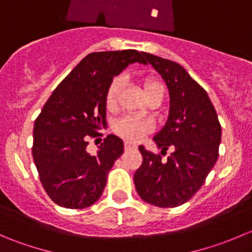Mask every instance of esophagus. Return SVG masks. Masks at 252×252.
I'll list each match as a JSON object with an SVG mask.
<instances>
[{
	"label": "esophagus",
	"mask_w": 252,
	"mask_h": 252,
	"mask_svg": "<svg viewBox=\"0 0 252 252\" xmlns=\"http://www.w3.org/2000/svg\"><path fill=\"white\" fill-rule=\"evenodd\" d=\"M124 149H126V151H131V150H136V145H134V144H131V142L126 141V144H124Z\"/></svg>",
	"instance_id": "esophagus-1"
}]
</instances>
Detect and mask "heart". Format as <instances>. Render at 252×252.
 I'll use <instances>...</instances> for the list:
<instances>
[{
  "instance_id": "b5f03b06",
  "label": "heart",
  "mask_w": 252,
  "mask_h": 252,
  "mask_svg": "<svg viewBox=\"0 0 252 252\" xmlns=\"http://www.w3.org/2000/svg\"><path fill=\"white\" fill-rule=\"evenodd\" d=\"M122 83L121 79H114L110 84L106 93V107L107 110H113L117 106V100H118L119 91H121ZM142 89L146 98L151 97L152 95L158 93H163L164 86L161 81L156 80L154 78H145L142 80ZM113 130L118 135L129 141H139L142 136L150 130V124L142 119L133 118V117H126L122 121L117 122L113 126Z\"/></svg>"
}]
</instances>
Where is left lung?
Wrapping results in <instances>:
<instances>
[{"instance_id": "8db88e82", "label": "left lung", "mask_w": 252, "mask_h": 252, "mask_svg": "<svg viewBox=\"0 0 252 252\" xmlns=\"http://www.w3.org/2000/svg\"><path fill=\"white\" fill-rule=\"evenodd\" d=\"M144 57L168 88V118L154 141L162 155L168 149L172 154L162 159L140 145L142 164L134 184L147 204L177 207L196 194L215 166L222 129L205 89L182 65L151 53L144 52Z\"/></svg>"}]
</instances>
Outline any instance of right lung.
<instances>
[{"label":"right lung","instance_id":"right-lung-1","mask_svg":"<svg viewBox=\"0 0 252 252\" xmlns=\"http://www.w3.org/2000/svg\"><path fill=\"white\" fill-rule=\"evenodd\" d=\"M142 56L136 50L88 55L58 84L35 121V166L45 191L61 207H89L102 195L123 140L111 134L95 156L86 151L88 140L106 126V93L113 78L131 63L146 64Z\"/></svg>","mask_w":252,"mask_h":252}]
</instances>
